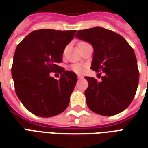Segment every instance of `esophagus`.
I'll list each match as a JSON object with an SVG mask.
<instances>
[{"mask_svg":"<svg viewBox=\"0 0 148 148\" xmlns=\"http://www.w3.org/2000/svg\"><path fill=\"white\" fill-rule=\"evenodd\" d=\"M77 77H78V79H82V75H77Z\"/></svg>","mask_w":148,"mask_h":148,"instance_id":"1","label":"esophagus"}]
</instances>
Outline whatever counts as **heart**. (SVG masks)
<instances>
[{"instance_id": "b5f03b06", "label": "heart", "mask_w": 148, "mask_h": 148, "mask_svg": "<svg viewBox=\"0 0 148 148\" xmlns=\"http://www.w3.org/2000/svg\"><path fill=\"white\" fill-rule=\"evenodd\" d=\"M71 69L75 73H82L85 69V66L82 63H75L71 66Z\"/></svg>"}]
</instances>
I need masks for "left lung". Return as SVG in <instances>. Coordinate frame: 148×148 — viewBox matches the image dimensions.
Masks as SVG:
<instances>
[{
    "label": "left lung",
    "mask_w": 148,
    "mask_h": 148,
    "mask_svg": "<svg viewBox=\"0 0 148 148\" xmlns=\"http://www.w3.org/2000/svg\"><path fill=\"white\" fill-rule=\"evenodd\" d=\"M75 37L93 47L91 69L106 74L101 82L85 77L88 82L85 95L89 109L105 116L123 112L134 99L138 86L134 49L123 36L103 27L79 30Z\"/></svg>",
    "instance_id": "obj_1"
}]
</instances>
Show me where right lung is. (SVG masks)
<instances>
[{
  "instance_id": "add662e5",
  "label": "right lung",
  "mask_w": 148,
  "mask_h": 148,
  "mask_svg": "<svg viewBox=\"0 0 148 148\" xmlns=\"http://www.w3.org/2000/svg\"><path fill=\"white\" fill-rule=\"evenodd\" d=\"M76 30H34L21 41L14 56L12 78L24 107L37 116L49 118L68 107L77 82L76 74L58 66ZM60 69V80L50 73Z\"/></svg>"
}]
</instances>
